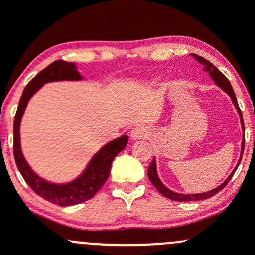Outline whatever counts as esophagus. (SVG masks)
<instances>
[{"mask_svg": "<svg viewBox=\"0 0 255 255\" xmlns=\"http://www.w3.org/2000/svg\"><path fill=\"white\" fill-rule=\"evenodd\" d=\"M130 139L132 140H138V139H143V138L146 137V129L142 126H137V127L133 128L130 130Z\"/></svg>", "mask_w": 255, "mask_h": 255, "instance_id": "esophagus-1", "label": "esophagus"}]
</instances>
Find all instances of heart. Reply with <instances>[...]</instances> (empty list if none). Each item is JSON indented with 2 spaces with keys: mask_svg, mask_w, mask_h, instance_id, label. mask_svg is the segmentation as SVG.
Listing matches in <instances>:
<instances>
[{
  "mask_svg": "<svg viewBox=\"0 0 255 255\" xmlns=\"http://www.w3.org/2000/svg\"><path fill=\"white\" fill-rule=\"evenodd\" d=\"M156 81H158V79H156V78H153V79L148 80V82H146V84H148L149 86H151V85H154V84H155Z\"/></svg>",
  "mask_w": 255,
  "mask_h": 255,
  "instance_id": "heart-1",
  "label": "heart"
}]
</instances>
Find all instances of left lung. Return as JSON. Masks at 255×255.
<instances>
[{
    "label": "left lung",
    "instance_id": "8db88e82",
    "mask_svg": "<svg viewBox=\"0 0 255 255\" xmlns=\"http://www.w3.org/2000/svg\"><path fill=\"white\" fill-rule=\"evenodd\" d=\"M192 56H194L195 59H196L197 61H199L200 64H201L202 66H204V70L207 71L208 74H210V76L212 78L213 81L216 82V85L217 86H220L221 89L223 90V91L226 92V94H228V96L232 99V102L233 105H235L236 110H237V112L239 113V117H241V123H242V128H243L244 130V123H243V117H242V112L241 110H239V106H238V102H237V99H236V95H235V91H233L232 86H231L230 81H228L227 78H226L225 75H223L222 73H221L220 70H218L217 68H216L215 65H213L212 63H210V61L206 60L205 58H202V56H199L197 54H191ZM244 134V133H243ZM243 150H244V138L243 140H242V151H241V158H239V161L237 164V166H236L235 169H233V171L231 173V175L227 177V179L225 180V181L222 182V184L220 185V186H217L216 189L213 190H210V191L207 192H201V194H179V192H175V191H171L170 189H168V187L165 186V185L161 182V180L159 179L158 176V171H156V163H155V159H153L150 163V165H149V169H148V177L149 180L151 181V184L155 186V189L158 190L159 192H160L163 196L168 197V199L170 200H174V201H200V200H205V199H210V197H212L213 195H216L217 192H220L221 190L223 189V187L226 186V185L228 184V181L231 180V177L233 176V174H235V171L237 170L239 163H241L242 160V155H243Z\"/></svg>",
    "mask_w": 255,
    "mask_h": 255
}]
</instances>
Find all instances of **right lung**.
<instances>
[{
    "label": "right lung",
    "instance_id": "obj_1",
    "mask_svg": "<svg viewBox=\"0 0 255 255\" xmlns=\"http://www.w3.org/2000/svg\"><path fill=\"white\" fill-rule=\"evenodd\" d=\"M82 79L84 78L80 75L78 68L74 63H68L64 60L54 61L28 82L25 89L23 90L16 116H14L13 154L18 170L35 194L59 206H73V205L81 204L94 197L109 179L113 159L127 146L128 143L127 135H122L107 143L92 156L81 175L66 184H54V182L47 181L32 170L20 149L19 137L20 121H22L28 101L47 82L80 81Z\"/></svg>",
    "mask_w": 255,
    "mask_h": 255
}]
</instances>
